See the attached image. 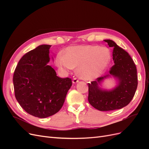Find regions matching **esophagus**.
I'll return each instance as SVG.
<instances>
[{
  "mask_svg": "<svg viewBox=\"0 0 149 149\" xmlns=\"http://www.w3.org/2000/svg\"><path fill=\"white\" fill-rule=\"evenodd\" d=\"M78 82H79V80L76 78H74L73 79V83H78Z\"/></svg>",
  "mask_w": 149,
  "mask_h": 149,
  "instance_id": "34e87169",
  "label": "esophagus"
}]
</instances>
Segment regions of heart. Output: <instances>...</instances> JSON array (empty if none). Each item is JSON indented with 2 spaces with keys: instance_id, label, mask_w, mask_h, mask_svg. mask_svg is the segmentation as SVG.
Returning a JSON list of instances; mask_svg holds the SVG:
<instances>
[{
  "instance_id": "b5f03b06",
  "label": "heart",
  "mask_w": 149,
  "mask_h": 149,
  "mask_svg": "<svg viewBox=\"0 0 149 149\" xmlns=\"http://www.w3.org/2000/svg\"><path fill=\"white\" fill-rule=\"evenodd\" d=\"M111 52L105 47L78 45L67 48L65 55L58 53L56 65L67 70L77 68L81 78L91 80L100 76L111 61Z\"/></svg>"
}]
</instances>
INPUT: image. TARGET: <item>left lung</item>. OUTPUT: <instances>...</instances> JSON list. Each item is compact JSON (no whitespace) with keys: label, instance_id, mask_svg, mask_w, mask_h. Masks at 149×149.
<instances>
[{"label":"left lung","instance_id":"1","mask_svg":"<svg viewBox=\"0 0 149 149\" xmlns=\"http://www.w3.org/2000/svg\"><path fill=\"white\" fill-rule=\"evenodd\" d=\"M104 41L109 47L114 48L112 56L114 65L111 68L109 73L118 78L119 84L109 91L99 88L98 84L108 75L88 83V101L93 107L101 111L119 109L129 104L138 84L136 66L129 53L112 40Z\"/></svg>","mask_w":149,"mask_h":149}]
</instances>
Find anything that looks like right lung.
Returning <instances> with one entry per match:
<instances>
[{
  "instance_id": "right-lung-1",
  "label": "right lung",
  "mask_w": 149,
  "mask_h": 149,
  "mask_svg": "<svg viewBox=\"0 0 149 149\" xmlns=\"http://www.w3.org/2000/svg\"><path fill=\"white\" fill-rule=\"evenodd\" d=\"M51 45H42L22 57L13 77L17 101L29 114L39 118L53 116L63 105L72 86L71 78H61L48 65Z\"/></svg>"
}]
</instances>
